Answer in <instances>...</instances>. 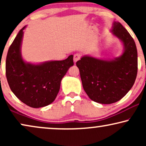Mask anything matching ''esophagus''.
<instances>
[{
	"label": "esophagus",
	"mask_w": 146,
	"mask_h": 146,
	"mask_svg": "<svg viewBox=\"0 0 146 146\" xmlns=\"http://www.w3.org/2000/svg\"><path fill=\"white\" fill-rule=\"evenodd\" d=\"M80 58V54H76L74 55V62L76 63L78 60H79Z\"/></svg>",
	"instance_id": "esophagus-1"
}]
</instances>
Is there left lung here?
I'll return each mask as SVG.
<instances>
[{
	"instance_id": "8db88e82",
	"label": "left lung",
	"mask_w": 146,
	"mask_h": 146,
	"mask_svg": "<svg viewBox=\"0 0 146 146\" xmlns=\"http://www.w3.org/2000/svg\"><path fill=\"white\" fill-rule=\"evenodd\" d=\"M110 32L123 46L121 55L111 59L84 55L76 62L83 88L92 100L110 104L130 90L137 72L135 43L127 30L114 21Z\"/></svg>"
}]
</instances>
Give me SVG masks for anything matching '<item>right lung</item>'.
<instances>
[{
  "label": "right lung",
  "instance_id": "obj_1",
  "mask_svg": "<svg viewBox=\"0 0 146 146\" xmlns=\"http://www.w3.org/2000/svg\"><path fill=\"white\" fill-rule=\"evenodd\" d=\"M26 27L19 32L8 51L6 76L14 94L29 106L38 108L54 101L62 79L74 65L73 55L63 60L36 64L25 61L21 47Z\"/></svg>",
  "mask_w": 146,
  "mask_h": 146
}]
</instances>
